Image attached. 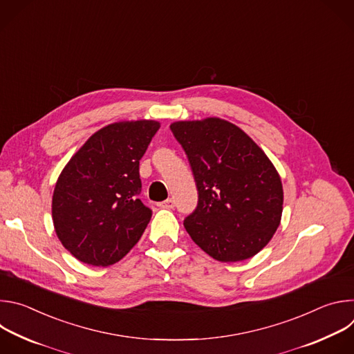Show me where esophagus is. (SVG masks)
<instances>
[{"instance_id":"1","label":"esophagus","mask_w":354,"mask_h":354,"mask_svg":"<svg viewBox=\"0 0 354 354\" xmlns=\"http://www.w3.org/2000/svg\"><path fill=\"white\" fill-rule=\"evenodd\" d=\"M158 206L162 207V209H174L175 207V200L174 198H167L165 201H162V203H160Z\"/></svg>"}]
</instances>
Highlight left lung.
Returning a JSON list of instances; mask_svg holds the SVG:
<instances>
[{"label": "left lung", "mask_w": 354, "mask_h": 354, "mask_svg": "<svg viewBox=\"0 0 354 354\" xmlns=\"http://www.w3.org/2000/svg\"><path fill=\"white\" fill-rule=\"evenodd\" d=\"M171 130L187 156L197 206L183 224L220 262L249 259L274 235L283 212L280 176L263 151L235 124L209 118Z\"/></svg>", "instance_id": "1"}]
</instances>
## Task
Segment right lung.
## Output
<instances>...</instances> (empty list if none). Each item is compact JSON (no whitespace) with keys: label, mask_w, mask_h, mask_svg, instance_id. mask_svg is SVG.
<instances>
[{"label":"right lung","mask_w":354,"mask_h":354,"mask_svg":"<svg viewBox=\"0 0 354 354\" xmlns=\"http://www.w3.org/2000/svg\"><path fill=\"white\" fill-rule=\"evenodd\" d=\"M158 129L154 120L109 124L91 136L60 174L53 224L78 261L113 265L141 238L153 212L138 198L140 160Z\"/></svg>","instance_id":"obj_1"}]
</instances>
